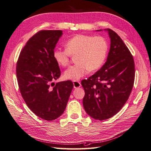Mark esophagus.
I'll list each match as a JSON object with an SVG mask.
<instances>
[{"instance_id":"34e87169","label":"esophagus","mask_w":151,"mask_h":151,"mask_svg":"<svg viewBox=\"0 0 151 151\" xmlns=\"http://www.w3.org/2000/svg\"><path fill=\"white\" fill-rule=\"evenodd\" d=\"M73 84H74V88H80V87L81 86L80 82H79V81H73Z\"/></svg>"}]
</instances>
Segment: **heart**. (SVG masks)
<instances>
[{"label": "heart", "mask_w": 151, "mask_h": 151, "mask_svg": "<svg viewBox=\"0 0 151 151\" xmlns=\"http://www.w3.org/2000/svg\"><path fill=\"white\" fill-rule=\"evenodd\" d=\"M66 49L54 50L53 57L57 64L67 66L71 56L76 55V63L65 70L63 77L66 79L78 81L88 74L101 67L106 59L108 44L102 36L77 35L66 41Z\"/></svg>", "instance_id": "obj_1"}]
</instances>
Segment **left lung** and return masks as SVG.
<instances>
[{"label":"left lung","instance_id":"obj_1","mask_svg":"<svg viewBox=\"0 0 151 151\" xmlns=\"http://www.w3.org/2000/svg\"><path fill=\"white\" fill-rule=\"evenodd\" d=\"M104 30L111 42L106 62L94 75L81 82L85 91V111L99 120L113 116L124 106L135 78L134 60L129 48L115 31Z\"/></svg>","mask_w":151,"mask_h":151}]
</instances>
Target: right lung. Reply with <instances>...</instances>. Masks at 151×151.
Listing matches in <instances>:
<instances>
[{
  "label": "right lung",
  "mask_w": 151,
  "mask_h": 151,
  "mask_svg": "<svg viewBox=\"0 0 151 151\" xmlns=\"http://www.w3.org/2000/svg\"><path fill=\"white\" fill-rule=\"evenodd\" d=\"M62 35L61 30L38 31L27 42L17 62L22 98L36 116L48 121L62 115L74 88L71 81L53 83L61 74L53 53Z\"/></svg>",
  "instance_id": "right-lung-1"
}]
</instances>
